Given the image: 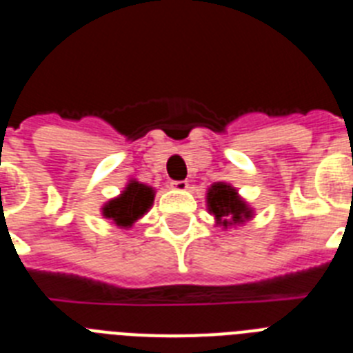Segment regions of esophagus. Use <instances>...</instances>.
<instances>
[{"label": "esophagus", "mask_w": 353, "mask_h": 353, "mask_svg": "<svg viewBox=\"0 0 353 353\" xmlns=\"http://www.w3.org/2000/svg\"><path fill=\"white\" fill-rule=\"evenodd\" d=\"M171 187H173L174 191H185L187 187H189V182L187 180H173Z\"/></svg>", "instance_id": "34e87169"}]
</instances>
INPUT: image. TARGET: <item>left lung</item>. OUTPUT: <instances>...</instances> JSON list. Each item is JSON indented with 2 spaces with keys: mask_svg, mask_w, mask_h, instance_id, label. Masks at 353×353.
Here are the masks:
<instances>
[{
  "mask_svg": "<svg viewBox=\"0 0 353 353\" xmlns=\"http://www.w3.org/2000/svg\"><path fill=\"white\" fill-rule=\"evenodd\" d=\"M207 199L208 208H210V212L217 219L230 217L235 223H239V221H242V217H249V214H251L248 210V207L240 201L235 189H232L230 185H224V183H215V185H212ZM223 224L226 226L228 221L224 219Z\"/></svg>",
  "mask_w": 353,
  "mask_h": 353,
  "instance_id": "1",
  "label": "left lung"
}]
</instances>
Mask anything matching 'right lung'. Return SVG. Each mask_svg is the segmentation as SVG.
I'll return each instance as SVG.
<instances>
[{"instance_id":"add662e5","label":"right lung","mask_w":353,"mask_h":353,"mask_svg":"<svg viewBox=\"0 0 353 353\" xmlns=\"http://www.w3.org/2000/svg\"><path fill=\"white\" fill-rule=\"evenodd\" d=\"M154 201V191L152 187L143 183H129L120 198L109 201L104 208V215L113 219L120 226H130L134 221H138L143 214L150 208Z\"/></svg>"}]
</instances>
